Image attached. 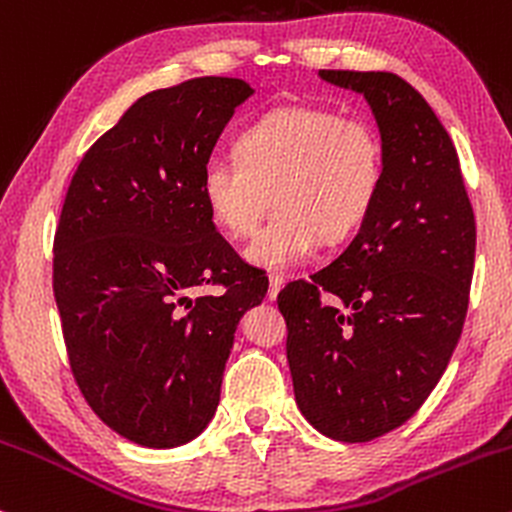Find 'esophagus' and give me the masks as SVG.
Returning a JSON list of instances; mask_svg holds the SVG:
<instances>
[{"mask_svg":"<svg viewBox=\"0 0 512 512\" xmlns=\"http://www.w3.org/2000/svg\"><path fill=\"white\" fill-rule=\"evenodd\" d=\"M284 289V276L279 274H269V301H276V296H279V291Z\"/></svg>","mask_w":512,"mask_h":512,"instance_id":"obj_1","label":"esophagus"}]
</instances>
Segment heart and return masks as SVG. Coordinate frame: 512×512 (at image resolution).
<instances>
[{"instance_id": "1", "label": "heart", "mask_w": 512, "mask_h": 512, "mask_svg": "<svg viewBox=\"0 0 512 512\" xmlns=\"http://www.w3.org/2000/svg\"><path fill=\"white\" fill-rule=\"evenodd\" d=\"M380 185L383 144L373 125L305 105L255 120L238 134L233 156H211L202 168V199L226 236H250L276 204L245 248V260L272 272L308 262L325 236L356 231Z\"/></svg>"}]
</instances>
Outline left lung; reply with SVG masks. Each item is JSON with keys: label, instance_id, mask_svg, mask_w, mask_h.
<instances>
[{"label": "left lung", "instance_id": "8db88e82", "mask_svg": "<svg viewBox=\"0 0 512 512\" xmlns=\"http://www.w3.org/2000/svg\"><path fill=\"white\" fill-rule=\"evenodd\" d=\"M317 76L366 98L383 185L349 248L276 303L301 414L327 438L366 443L411 419L448 368L477 226L450 134L416 88L390 72Z\"/></svg>", "mask_w": 512, "mask_h": 512}]
</instances>
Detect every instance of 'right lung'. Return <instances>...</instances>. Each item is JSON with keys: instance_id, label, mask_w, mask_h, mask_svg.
<instances>
[{"instance_id": "add662e5", "label": "right lung", "mask_w": 512, "mask_h": 512, "mask_svg": "<svg viewBox=\"0 0 512 512\" xmlns=\"http://www.w3.org/2000/svg\"><path fill=\"white\" fill-rule=\"evenodd\" d=\"M252 86L202 76L139 98L76 168L52 289L76 385L144 448L190 443L216 414L245 310L267 281L216 233L202 168ZM207 283L219 297L191 298Z\"/></svg>"}]
</instances>
